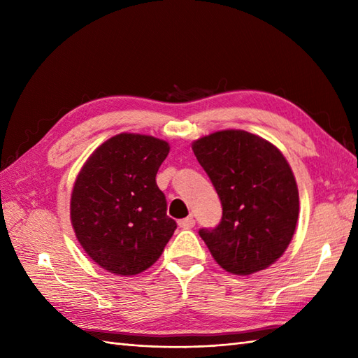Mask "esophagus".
<instances>
[{
	"instance_id": "34e87169",
	"label": "esophagus",
	"mask_w": 358,
	"mask_h": 358,
	"mask_svg": "<svg viewBox=\"0 0 358 358\" xmlns=\"http://www.w3.org/2000/svg\"><path fill=\"white\" fill-rule=\"evenodd\" d=\"M178 226L183 227V229H192V227L195 226V220H194V217L183 218L178 222Z\"/></svg>"
}]
</instances>
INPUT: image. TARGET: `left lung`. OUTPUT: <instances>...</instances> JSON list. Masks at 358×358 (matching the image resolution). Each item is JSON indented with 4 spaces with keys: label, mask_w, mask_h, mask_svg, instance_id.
<instances>
[{
    "label": "left lung",
    "mask_w": 358,
    "mask_h": 358,
    "mask_svg": "<svg viewBox=\"0 0 358 358\" xmlns=\"http://www.w3.org/2000/svg\"><path fill=\"white\" fill-rule=\"evenodd\" d=\"M223 206L214 229H200L214 260L235 275L266 269L283 255L299 220V189L283 154L246 131L192 143Z\"/></svg>",
    "instance_id": "left-lung-1"
}]
</instances>
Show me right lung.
I'll use <instances>...</instances> for the list:
<instances>
[{
  "label": "right lung",
  "mask_w": 358,
  "mask_h": 358,
  "mask_svg": "<svg viewBox=\"0 0 358 358\" xmlns=\"http://www.w3.org/2000/svg\"><path fill=\"white\" fill-rule=\"evenodd\" d=\"M169 149L154 136L120 134L80 171L71 199L72 226L103 269L124 277L146 271L177 229L155 180Z\"/></svg>",
  "instance_id": "1"
}]
</instances>
